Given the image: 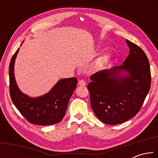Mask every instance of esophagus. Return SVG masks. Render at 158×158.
Wrapping results in <instances>:
<instances>
[{"mask_svg":"<svg viewBox=\"0 0 158 158\" xmlns=\"http://www.w3.org/2000/svg\"><path fill=\"white\" fill-rule=\"evenodd\" d=\"M78 84L79 85H81V86H85V81H84V80L81 79V80H79V81Z\"/></svg>","mask_w":158,"mask_h":158,"instance_id":"1","label":"esophagus"}]
</instances>
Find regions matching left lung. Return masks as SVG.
Instances as JSON below:
<instances>
[{
  "instance_id": "left-lung-1",
  "label": "left lung",
  "mask_w": 158,
  "mask_h": 158,
  "mask_svg": "<svg viewBox=\"0 0 158 158\" xmlns=\"http://www.w3.org/2000/svg\"><path fill=\"white\" fill-rule=\"evenodd\" d=\"M126 42L130 53L123 65L93 74L87 85L93 112L108 125L123 123L135 116L151 88L146 53L137 44Z\"/></svg>"
}]
</instances>
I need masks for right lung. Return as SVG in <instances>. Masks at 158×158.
<instances>
[{
    "label": "right lung",
    "mask_w": 158,
    "mask_h": 158,
    "mask_svg": "<svg viewBox=\"0 0 158 158\" xmlns=\"http://www.w3.org/2000/svg\"><path fill=\"white\" fill-rule=\"evenodd\" d=\"M19 49L13 55L9 67L10 97L21 115L31 123L50 125L61 121L68 108V102L75 90V77L58 81L49 92L37 98H30L19 89L16 83L14 65Z\"/></svg>",
    "instance_id": "right-lung-1"
}]
</instances>
